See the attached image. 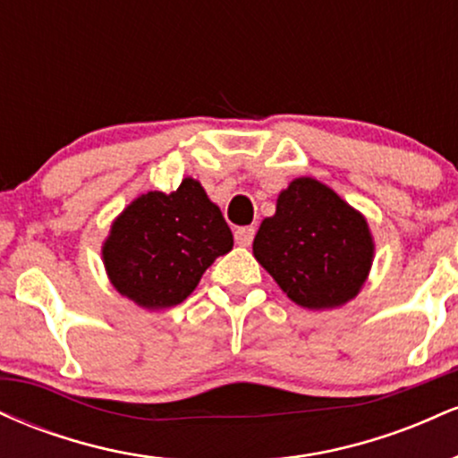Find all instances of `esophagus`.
I'll return each mask as SVG.
<instances>
[{"label": "esophagus", "instance_id": "esophagus-1", "mask_svg": "<svg viewBox=\"0 0 458 458\" xmlns=\"http://www.w3.org/2000/svg\"><path fill=\"white\" fill-rule=\"evenodd\" d=\"M254 234H256L254 225H243V228H236L234 241L239 245H251V241H254Z\"/></svg>", "mask_w": 458, "mask_h": 458}]
</instances>
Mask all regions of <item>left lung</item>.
Masks as SVG:
<instances>
[{
  "instance_id": "left-lung-1",
  "label": "left lung",
  "mask_w": 458,
  "mask_h": 458,
  "mask_svg": "<svg viewBox=\"0 0 458 458\" xmlns=\"http://www.w3.org/2000/svg\"><path fill=\"white\" fill-rule=\"evenodd\" d=\"M256 260L293 301L335 308L357 295L372 262L366 219L314 178H297L277 198L254 239Z\"/></svg>"
}]
</instances>
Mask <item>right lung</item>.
Wrapping results in <instances>:
<instances>
[{
  "label": "right lung",
  "instance_id": "right-lung-1",
  "mask_svg": "<svg viewBox=\"0 0 458 458\" xmlns=\"http://www.w3.org/2000/svg\"><path fill=\"white\" fill-rule=\"evenodd\" d=\"M233 233L202 185L185 178L176 191H148L115 219L103 260L118 293L141 308L185 301Z\"/></svg>",
  "mask_w": 458,
  "mask_h": 458
}]
</instances>
